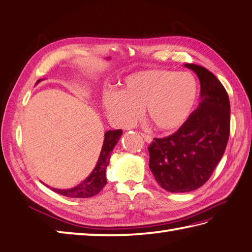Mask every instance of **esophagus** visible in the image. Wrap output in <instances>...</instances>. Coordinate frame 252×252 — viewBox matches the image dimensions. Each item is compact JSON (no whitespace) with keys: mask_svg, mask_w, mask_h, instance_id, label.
<instances>
[{"mask_svg":"<svg viewBox=\"0 0 252 252\" xmlns=\"http://www.w3.org/2000/svg\"><path fill=\"white\" fill-rule=\"evenodd\" d=\"M141 135H142V138L144 139V141L146 142V143H151V142H152V136L151 135H149V134H145V133H141Z\"/></svg>","mask_w":252,"mask_h":252,"instance_id":"34e87169","label":"esophagus"}]
</instances>
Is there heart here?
Segmentation results:
<instances>
[{
  "label": "heart",
  "instance_id": "obj_1",
  "mask_svg": "<svg viewBox=\"0 0 252 252\" xmlns=\"http://www.w3.org/2000/svg\"><path fill=\"white\" fill-rule=\"evenodd\" d=\"M197 95V81L189 72L148 69L127 76L119 93L104 94L102 103L108 117L119 126L134 125L143 109L155 130L168 133L186 122Z\"/></svg>",
  "mask_w": 252,
  "mask_h": 252
}]
</instances>
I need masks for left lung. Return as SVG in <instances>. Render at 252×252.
<instances>
[{"mask_svg": "<svg viewBox=\"0 0 252 252\" xmlns=\"http://www.w3.org/2000/svg\"><path fill=\"white\" fill-rule=\"evenodd\" d=\"M197 75L200 101L175 133L154 139L149 166L158 184L171 193L199 189L225 153L230 132V102L217 77L205 67L185 63Z\"/></svg>", "mask_w": 252, "mask_h": 252, "instance_id": "8db88e82", "label": "left lung"}]
</instances>
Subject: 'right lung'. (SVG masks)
<instances>
[{
	"label": "right lung",
	"mask_w": 252,
	"mask_h": 252,
	"mask_svg": "<svg viewBox=\"0 0 252 252\" xmlns=\"http://www.w3.org/2000/svg\"><path fill=\"white\" fill-rule=\"evenodd\" d=\"M40 80L43 79L37 80L36 84H38ZM122 130H109L104 133L103 144L97 164H95L94 171L90 173V175L84 182H81L80 184L72 187V189H58L50 187V189H53L54 191L63 196H66V197L71 198H88L97 195L103 189V186L107 184V166L109 165V162H110L111 152L118 143V141L120 140Z\"/></svg>",
	"instance_id": "obj_1"
}]
</instances>
